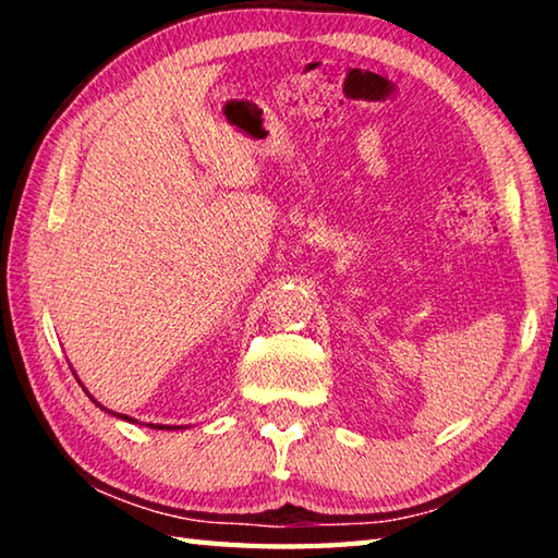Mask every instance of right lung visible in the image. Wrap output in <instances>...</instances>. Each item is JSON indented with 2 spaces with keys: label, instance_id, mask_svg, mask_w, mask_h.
<instances>
[{
  "label": "right lung",
  "instance_id": "obj_1",
  "mask_svg": "<svg viewBox=\"0 0 558 558\" xmlns=\"http://www.w3.org/2000/svg\"><path fill=\"white\" fill-rule=\"evenodd\" d=\"M98 403V401H96ZM120 418H125V421H132V418H128V415H120ZM155 428H165V426H155ZM177 428V426H174Z\"/></svg>",
  "mask_w": 558,
  "mask_h": 558
}]
</instances>
